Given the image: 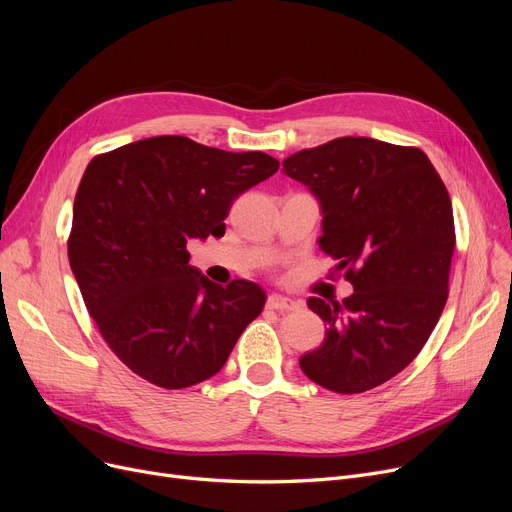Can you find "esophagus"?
I'll use <instances>...</instances> for the list:
<instances>
[{"mask_svg":"<svg viewBox=\"0 0 512 512\" xmlns=\"http://www.w3.org/2000/svg\"><path fill=\"white\" fill-rule=\"evenodd\" d=\"M267 307L276 309V311H294L301 307V303L294 299H288V297H282V294H272V297L267 299Z\"/></svg>","mask_w":512,"mask_h":512,"instance_id":"obj_1","label":"esophagus"}]
</instances>
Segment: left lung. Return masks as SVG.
Wrapping results in <instances>:
<instances>
[{
    "mask_svg": "<svg viewBox=\"0 0 512 512\" xmlns=\"http://www.w3.org/2000/svg\"><path fill=\"white\" fill-rule=\"evenodd\" d=\"M282 166L319 199V247L355 290L342 303L307 301L328 330L299 365L338 394L382 386L419 355L448 299L456 234L446 186L421 149L367 137L303 149Z\"/></svg>",
    "mask_w": 512,
    "mask_h": 512,
    "instance_id": "8db88e82",
    "label": "left lung"
}]
</instances>
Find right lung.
Here are the masks:
<instances>
[{
  "instance_id": "obj_1",
  "label": "right lung",
  "mask_w": 512,
  "mask_h": 512,
  "mask_svg": "<svg viewBox=\"0 0 512 512\" xmlns=\"http://www.w3.org/2000/svg\"><path fill=\"white\" fill-rule=\"evenodd\" d=\"M261 151L230 153L166 134L95 155L74 199L68 259L112 353L180 390L218 373L265 305L249 280L213 284L188 238L224 236L234 199L276 174Z\"/></svg>"
}]
</instances>
